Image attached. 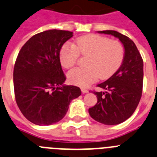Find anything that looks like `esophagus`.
<instances>
[{
	"instance_id": "obj_1",
	"label": "esophagus",
	"mask_w": 157,
	"mask_h": 157,
	"mask_svg": "<svg viewBox=\"0 0 157 157\" xmlns=\"http://www.w3.org/2000/svg\"><path fill=\"white\" fill-rule=\"evenodd\" d=\"M81 91H82V93H87V92H88V91H87V89H85V88H81Z\"/></svg>"
}]
</instances>
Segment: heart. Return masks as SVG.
<instances>
[{
	"label": "heart",
	"instance_id": "heart-1",
	"mask_svg": "<svg viewBox=\"0 0 157 157\" xmlns=\"http://www.w3.org/2000/svg\"><path fill=\"white\" fill-rule=\"evenodd\" d=\"M87 56V67H77L67 74L70 84L80 87L98 80L109 78L121 67L124 58L122 44L106 36L90 34L78 38L75 44L67 43L62 47L59 59L64 68H71L77 63L79 56Z\"/></svg>",
	"mask_w": 157,
	"mask_h": 157
}]
</instances>
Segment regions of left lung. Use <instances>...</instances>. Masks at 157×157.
I'll return each mask as SVG.
<instances>
[{
    "instance_id": "left-lung-1",
    "label": "left lung",
    "mask_w": 157,
    "mask_h": 157,
    "mask_svg": "<svg viewBox=\"0 0 157 157\" xmlns=\"http://www.w3.org/2000/svg\"><path fill=\"white\" fill-rule=\"evenodd\" d=\"M98 33L118 38L125 52L124 61L118 70L97 85L105 91H94L98 101L88 112L94 121L105 125H115L128 120L139 103L143 86V60L135 44L127 36L115 30Z\"/></svg>"
}]
</instances>
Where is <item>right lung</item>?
<instances>
[{
	"label": "right lung",
	"mask_w": 157,
	"mask_h": 157,
	"mask_svg": "<svg viewBox=\"0 0 157 157\" xmlns=\"http://www.w3.org/2000/svg\"><path fill=\"white\" fill-rule=\"evenodd\" d=\"M73 32L50 29L34 35L17 56L13 82L15 101L28 121L51 125L61 121L70 101L81 94L80 87L64 85L66 76L59 53Z\"/></svg>",
	"instance_id": "add662e5"
}]
</instances>
